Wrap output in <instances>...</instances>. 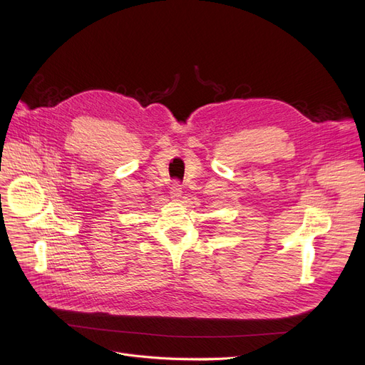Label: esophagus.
<instances>
[{"mask_svg": "<svg viewBox=\"0 0 365 365\" xmlns=\"http://www.w3.org/2000/svg\"><path fill=\"white\" fill-rule=\"evenodd\" d=\"M171 198H175V200H179L180 197H182V185H180V182H173V185H171Z\"/></svg>", "mask_w": 365, "mask_h": 365, "instance_id": "1", "label": "esophagus"}]
</instances>
